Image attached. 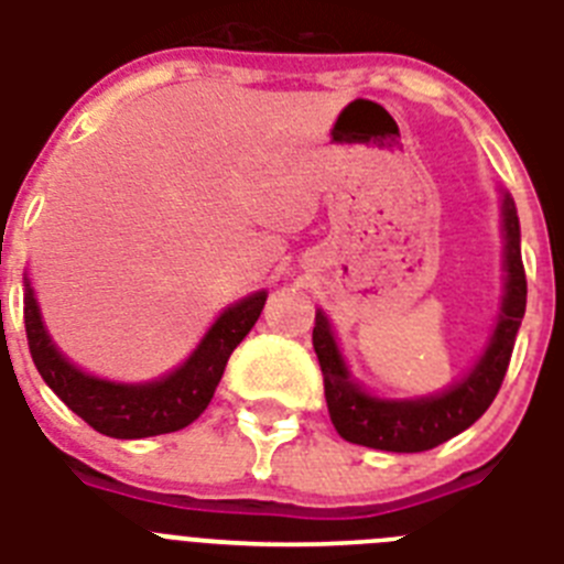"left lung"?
I'll list each match as a JSON object with an SVG mask.
<instances>
[{"instance_id":"8db88e82","label":"left lung","mask_w":564,"mask_h":564,"mask_svg":"<svg viewBox=\"0 0 564 564\" xmlns=\"http://www.w3.org/2000/svg\"><path fill=\"white\" fill-rule=\"evenodd\" d=\"M502 218H506L508 283L497 332L471 375L437 398L403 400V403L369 398L349 380V371L343 366V357L332 337L329 321L323 317V312H317L312 346L321 360L323 391H326L332 425L343 440L380 448V452H429L434 445L457 437L459 431H465L486 414V409L497 398L499 386L506 380L528 297L525 267H522V252H519V218L508 195L502 200Z\"/></svg>"}]
</instances>
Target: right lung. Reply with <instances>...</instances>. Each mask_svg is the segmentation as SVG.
<instances>
[{"instance_id":"add662e5","label":"right lung","mask_w":564,"mask_h":564,"mask_svg":"<svg viewBox=\"0 0 564 564\" xmlns=\"http://www.w3.org/2000/svg\"><path fill=\"white\" fill-rule=\"evenodd\" d=\"M263 303H267V292H254L247 301L229 306L215 321V326L200 340L187 364L175 369L173 375L144 386L110 383V380L90 377L67 364L42 326L31 283L24 292V332H28V346H31L39 375L67 409L76 411L78 417L99 434L139 440L184 429L207 409L215 386L221 383L229 355L261 317Z\"/></svg>"}]
</instances>
